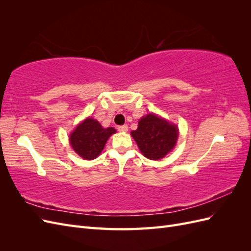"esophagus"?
<instances>
[{
	"label": "esophagus",
	"instance_id": "34e87169",
	"mask_svg": "<svg viewBox=\"0 0 251 251\" xmlns=\"http://www.w3.org/2000/svg\"><path fill=\"white\" fill-rule=\"evenodd\" d=\"M117 128H118L119 132H126L128 130V126L124 125V126H119Z\"/></svg>",
	"mask_w": 251,
	"mask_h": 251
}]
</instances>
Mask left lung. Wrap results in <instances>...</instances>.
I'll use <instances>...</instances> for the list:
<instances>
[{"label":"left lung","instance_id":"8db88e82","mask_svg":"<svg viewBox=\"0 0 251 251\" xmlns=\"http://www.w3.org/2000/svg\"><path fill=\"white\" fill-rule=\"evenodd\" d=\"M132 137L141 153L151 160H159L173 150L178 139V128L154 114H148L138 123Z\"/></svg>","mask_w":251,"mask_h":251}]
</instances>
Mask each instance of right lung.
Returning <instances> with one entry per match:
<instances>
[{"mask_svg": "<svg viewBox=\"0 0 251 251\" xmlns=\"http://www.w3.org/2000/svg\"><path fill=\"white\" fill-rule=\"evenodd\" d=\"M116 132L114 127L103 128L97 120L87 118L70 135L73 150L87 160H92L101 153L110 136Z\"/></svg>", "mask_w": 251, "mask_h": 251, "instance_id": "obj_1", "label": "right lung"}]
</instances>
